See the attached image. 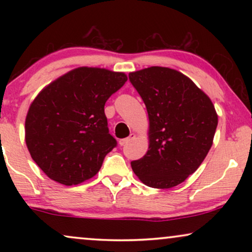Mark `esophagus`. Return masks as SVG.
<instances>
[{"label": "esophagus", "mask_w": 252, "mask_h": 252, "mask_svg": "<svg viewBox=\"0 0 252 252\" xmlns=\"http://www.w3.org/2000/svg\"><path fill=\"white\" fill-rule=\"evenodd\" d=\"M135 134H134V133H132V134H130V135L128 136V137H126V139H122V140H119V144H120V146H125V144H127V143H128L129 142V141L130 140H133V139H135Z\"/></svg>", "instance_id": "obj_1"}]
</instances>
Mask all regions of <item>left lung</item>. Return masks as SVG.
Masks as SVG:
<instances>
[{"label": "left lung", "instance_id": "obj_1", "mask_svg": "<svg viewBox=\"0 0 252 252\" xmlns=\"http://www.w3.org/2000/svg\"><path fill=\"white\" fill-rule=\"evenodd\" d=\"M128 77L149 117V149L130 163L134 173L149 187H175L197 170L212 147L218 125L215 105L173 68L151 66Z\"/></svg>", "mask_w": 252, "mask_h": 252}]
</instances>
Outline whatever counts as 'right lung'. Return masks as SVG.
Wrapping results in <instances>:
<instances>
[{
    "mask_svg": "<svg viewBox=\"0 0 252 252\" xmlns=\"http://www.w3.org/2000/svg\"><path fill=\"white\" fill-rule=\"evenodd\" d=\"M126 81L123 72L78 67L50 82L31 103L26 146L51 180L79 185L99 171L117 146L109 134L105 102Z\"/></svg>",
    "mask_w": 252,
    "mask_h": 252,
    "instance_id": "right-lung-1",
    "label": "right lung"
}]
</instances>
